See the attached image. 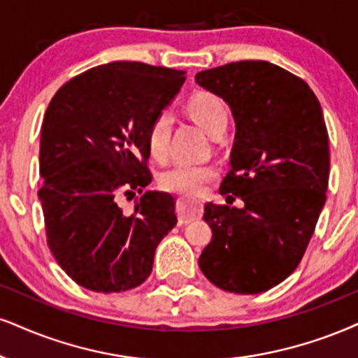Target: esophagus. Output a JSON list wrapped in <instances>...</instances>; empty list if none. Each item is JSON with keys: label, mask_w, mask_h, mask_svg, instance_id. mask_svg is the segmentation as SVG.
<instances>
[{"label": "esophagus", "mask_w": 358, "mask_h": 358, "mask_svg": "<svg viewBox=\"0 0 358 358\" xmlns=\"http://www.w3.org/2000/svg\"><path fill=\"white\" fill-rule=\"evenodd\" d=\"M178 215L182 224H189L192 220H197L202 217V210H204V204L201 201H192L187 197H179L178 199Z\"/></svg>", "instance_id": "34e87169"}]
</instances>
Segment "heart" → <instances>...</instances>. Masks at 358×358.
<instances>
[{
	"label": "heart",
	"instance_id": "heart-1",
	"mask_svg": "<svg viewBox=\"0 0 358 358\" xmlns=\"http://www.w3.org/2000/svg\"><path fill=\"white\" fill-rule=\"evenodd\" d=\"M189 111L210 136L219 129H226L229 121L226 104L210 92H199L194 96L189 101ZM172 126H174V117L169 109H161L149 124L148 145L152 157L157 161H164L169 156ZM215 178H217V167L213 164L178 162L159 176V186L166 192L196 197L204 192L207 184Z\"/></svg>",
	"mask_w": 358,
	"mask_h": 358
}]
</instances>
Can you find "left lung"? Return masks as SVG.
<instances>
[{
  "label": "left lung",
  "instance_id": "left-lung-1",
  "mask_svg": "<svg viewBox=\"0 0 358 358\" xmlns=\"http://www.w3.org/2000/svg\"><path fill=\"white\" fill-rule=\"evenodd\" d=\"M236 119L227 201L207 202L213 239L199 257L204 275L234 294H260L297 268L329 186V132L303 79L267 61H236L196 74Z\"/></svg>",
  "mask_w": 358,
  "mask_h": 358
}]
</instances>
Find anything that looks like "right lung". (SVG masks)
Wrapping results in <instances>:
<instances>
[{
  "mask_svg": "<svg viewBox=\"0 0 358 358\" xmlns=\"http://www.w3.org/2000/svg\"><path fill=\"white\" fill-rule=\"evenodd\" d=\"M184 81L178 69L116 61L71 78L50 101L38 196L51 254L85 289L111 294L143 284L178 222L167 192L148 191L132 214L117 201L151 182L149 124Z\"/></svg>",
  "mask_w": 358,
  "mask_h": 358,
  "instance_id": "right-lung-1",
  "label": "right lung"
}]
</instances>
